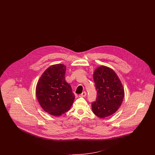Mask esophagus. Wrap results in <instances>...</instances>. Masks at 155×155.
Wrapping results in <instances>:
<instances>
[{"label": "esophagus", "mask_w": 155, "mask_h": 155, "mask_svg": "<svg viewBox=\"0 0 155 155\" xmlns=\"http://www.w3.org/2000/svg\"><path fill=\"white\" fill-rule=\"evenodd\" d=\"M86 93L85 91H84L82 94H80L79 97H86Z\"/></svg>", "instance_id": "esophagus-1"}]
</instances>
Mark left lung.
<instances>
[{
	"mask_svg": "<svg viewBox=\"0 0 155 155\" xmlns=\"http://www.w3.org/2000/svg\"><path fill=\"white\" fill-rule=\"evenodd\" d=\"M93 79L97 92L96 101L91 103L93 112L100 118L115 113L122 104L124 91L119 77L112 69L101 66L94 71Z\"/></svg>",
	"mask_w": 155,
	"mask_h": 155,
	"instance_id": "8db88e82",
	"label": "left lung"
}]
</instances>
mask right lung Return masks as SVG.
I'll return each instance as SVG.
<instances>
[{"mask_svg":"<svg viewBox=\"0 0 155 155\" xmlns=\"http://www.w3.org/2000/svg\"><path fill=\"white\" fill-rule=\"evenodd\" d=\"M66 66L56 64L42 73L36 88L38 102L47 113L61 116L70 110L75 95L65 81Z\"/></svg>","mask_w":155,"mask_h":155,"instance_id":"obj_1","label":"right lung"}]
</instances>
